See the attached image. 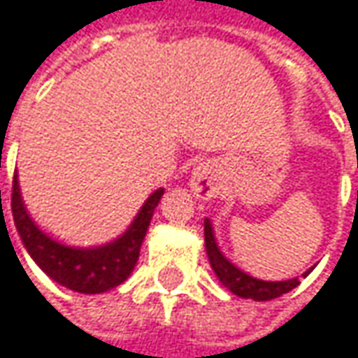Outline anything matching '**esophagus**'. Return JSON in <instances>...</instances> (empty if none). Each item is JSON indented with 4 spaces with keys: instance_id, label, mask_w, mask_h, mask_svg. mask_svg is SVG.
<instances>
[{
    "instance_id": "1",
    "label": "esophagus",
    "mask_w": 358,
    "mask_h": 358,
    "mask_svg": "<svg viewBox=\"0 0 358 358\" xmlns=\"http://www.w3.org/2000/svg\"><path fill=\"white\" fill-rule=\"evenodd\" d=\"M194 194L203 201L211 199L217 194V178H215V170L209 166H199L192 172V182H190Z\"/></svg>"
}]
</instances>
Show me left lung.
Instances as JSON below:
<instances>
[{
    "mask_svg": "<svg viewBox=\"0 0 358 358\" xmlns=\"http://www.w3.org/2000/svg\"><path fill=\"white\" fill-rule=\"evenodd\" d=\"M205 248H207V254H209V262H211L213 271L217 278L231 291L236 293L238 297H244V299H254V301H271L276 299L289 291H293L297 285H299V278H291V280H258L254 276L245 275L240 268H236L215 244V238H213L211 223L205 219ZM309 273V271H308ZM306 273V275H308ZM303 275V276H306Z\"/></svg>",
    "mask_w": 358,
    "mask_h": 358,
    "instance_id": "8db88e82",
    "label": "left lung"
}]
</instances>
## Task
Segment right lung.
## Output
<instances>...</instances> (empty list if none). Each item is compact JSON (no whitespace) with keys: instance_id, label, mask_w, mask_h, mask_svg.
<instances>
[{"instance_id":"obj_1","label":"right lung","mask_w":358,"mask_h":358,"mask_svg":"<svg viewBox=\"0 0 358 358\" xmlns=\"http://www.w3.org/2000/svg\"><path fill=\"white\" fill-rule=\"evenodd\" d=\"M162 194L164 190L159 188L147 199L143 209L133 221L131 229L122 238H118L113 244L92 248V250L67 248V245L57 244L49 236H45L32 223V219L28 217V213L22 205L16 176L12 182V213H14L17 234L26 245L28 254L34 258V262L55 282L78 293L94 295V293H104L118 287L131 275V271L135 268L139 260V250H141L147 227L151 223V217Z\"/></svg>"}]
</instances>
